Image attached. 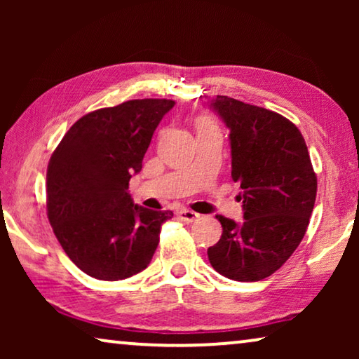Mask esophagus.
Instances as JSON below:
<instances>
[{
	"label": "esophagus",
	"instance_id": "esophagus-1",
	"mask_svg": "<svg viewBox=\"0 0 359 359\" xmlns=\"http://www.w3.org/2000/svg\"><path fill=\"white\" fill-rule=\"evenodd\" d=\"M178 217L183 220V222H196V220L201 219V215L198 212H194V210H189V209H183L178 212Z\"/></svg>",
	"mask_w": 359,
	"mask_h": 359
}]
</instances>
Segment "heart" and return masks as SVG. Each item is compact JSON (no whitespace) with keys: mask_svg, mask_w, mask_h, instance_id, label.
<instances>
[{"mask_svg":"<svg viewBox=\"0 0 359 359\" xmlns=\"http://www.w3.org/2000/svg\"><path fill=\"white\" fill-rule=\"evenodd\" d=\"M203 124H208V122H203Z\"/></svg>","mask_w":359,"mask_h":359,"instance_id":"obj_1","label":"heart"}]
</instances>
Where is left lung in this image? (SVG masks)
<instances>
[{
  "mask_svg": "<svg viewBox=\"0 0 359 359\" xmlns=\"http://www.w3.org/2000/svg\"><path fill=\"white\" fill-rule=\"evenodd\" d=\"M210 107L230 129L243 222L215 215L222 237L208 257L225 278L259 281L278 271L306 235L317 176L301 130L286 117L229 96H217Z\"/></svg>",
  "mask_w": 359,
  "mask_h": 359,
  "instance_id": "obj_1",
  "label": "left lung"
}]
</instances>
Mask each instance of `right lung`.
I'll return each mask as SVG.
<instances>
[{
  "instance_id": "1",
  "label": "right lung",
  "mask_w": 359,
  "mask_h": 359,
  "mask_svg": "<svg viewBox=\"0 0 359 359\" xmlns=\"http://www.w3.org/2000/svg\"><path fill=\"white\" fill-rule=\"evenodd\" d=\"M175 106L132 100L83 116L50 156L47 215L68 258L88 276L119 281L149 266L170 210L134 204L129 180L151 135Z\"/></svg>"
}]
</instances>
